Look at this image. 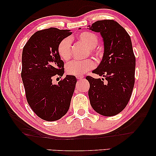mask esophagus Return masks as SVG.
Here are the masks:
<instances>
[{"label": "esophagus", "instance_id": "esophagus-1", "mask_svg": "<svg viewBox=\"0 0 156 156\" xmlns=\"http://www.w3.org/2000/svg\"><path fill=\"white\" fill-rule=\"evenodd\" d=\"M76 79H77V80H82V79L84 77V75H76Z\"/></svg>", "mask_w": 156, "mask_h": 156}]
</instances>
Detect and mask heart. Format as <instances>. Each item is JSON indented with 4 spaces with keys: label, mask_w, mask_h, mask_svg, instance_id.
<instances>
[{
    "label": "heart",
    "mask_w": 156,
    "mask_h": 156,
    "mask_svg": "<svg viewBox=\"0 0 156 156\" xmlns=\"http://www.w3.org/2000/svg\"><path fill=\"white\" fill-rule=\"evenodd\" d=\"M78 39L88 47L89 52L94 56H99V52L97 47L99 38L95 33L91 32L85 31L78 35ZM72 40L69 37H65L59 42L57 45V53L60 58L64 61H67L71 57ZM96 64L91 59H87L84 60H73L66 65V71L71 75H81L85 74L89 70L95 67Z\"/></svg>",
    "instance_id": "b5f03b06"
}]
</instances>
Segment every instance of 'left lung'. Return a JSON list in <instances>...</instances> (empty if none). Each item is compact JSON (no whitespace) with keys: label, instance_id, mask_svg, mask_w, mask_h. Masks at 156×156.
I'll list each match as a JSON object with an SVG mask.
<instances>
[{"label":"left lung","instance_id":"obj_1","mask_svg":"<svg viewBox=\"0 0 156 156\" xmlns=\"http://www.w3.org/2000/svg\"><path fill=\"white\" fill-rule=\"evenodd\" d=\"M88 27L91 30L100 33L104 45L101 63L92 71L104 78L86 77L90 84L89 101L98 114L115 116L129 103L135 83L136 57L131 37L121 25L113 20H98Z\"/></svg>","mask_w":156,"mask_h":156}]
</instances>
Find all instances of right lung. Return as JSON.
I'll list each match as a JSON object with an SVG mask.
<instances>
[{
  "instance_id": "1",
  "label": "right lung",
  "mask_w": 156,
  "mask_h": 156,
  "mask_svg": "<svg viewBox=\"0 0 156 156\" xmlns=\"http://www.w3.org/2000/svg\"><path fill=\"white\" fill-rule=\"evenodd\" d=\"M72 33L55 27L42 30L34 33L23 48L21 77L27 103L44 121L59 120L69 110L76 77L67 75L57 84L52 80L62 76L65 72L57 45Z\"/></svg>"
}]
</instances>
